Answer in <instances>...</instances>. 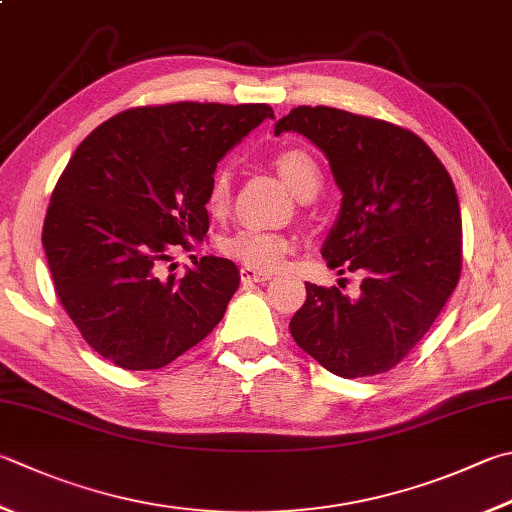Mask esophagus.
<instances>
[{"label":"esophagus","mask_w":512,"mask_h":512,"mask_svg":"<svg viewBox=\"0 0 512 512\" xmlns=\"http://www.w3.org/2000/svg\"><path fill=\"white\" fill-rule=\"evenodd\" d=\"M272 278V274L267 272H258V269L254 267H240V281H243V285H252V283H265Z\"/></svg>","instance_id":"1"}]
</instances>
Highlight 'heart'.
Instances as JSON below:
<instances>
[{
  "mask_svg": "<svg viewBox=\"0 0 512 512\" xmlns=\"http://www.w3.org/2000/svg\"><path fill=\"white\" fill-rule=\"evenodd\" d=\"M274 167L298 198H312L318 187H321V169H318L316 160L312 156H307L305 151L285 149L281 153H276ZM229 200L231 178L227 171H218L216 176L211 178V185L207 191V211L214 216H223L229 207ZM218 247L225 256L240 260V263L247 267L272 272V269H278L287 263V256L292 254L294 249V238L274 229L245 225L231 231L225 238H220Z\"/></svg>",
  "mask_w": 512,
  "mask_h": 512,
  "instance_id": "obj_1",
  "label": "heart"
}]
</instances>
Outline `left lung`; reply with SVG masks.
<instances>
[{"label":"left lung","instance_id":"left-lung-1","mask_svg":"<svg viewBox=\"0 0 512 512\" xmlns=\"http://www.w3.org/2000/svg\"><path fill=\"white\" fill-rule=\"evenodd\" d=\"M296 131L321 149L343 191L323 245L332 269L354 272V294L305 283L289 321L301 350L343 379L392 370L412 352L455 292L461 214L455 185L417 133L332 106H296L276 136Z\"/></svg>","mask_w":512,"mask_h":512}]
</instances>
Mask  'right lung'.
Returning <instances> with one entry per match:
<instances>
[{"label":"right lung","instance_id":"right-lung-1","mask_svg":"<svg viewBox=\"0 0 512 512\" xmlns=\"http://www.w3.org/2000/svg\"><path fill=\"white\" fill-rule=\"evenodd\" d=\"M265 118H274L269 104L136 106L75 149L42 243L57 298L106 361L165 368L223 321L240 285L231 260L202 256L182 278L162 269L207 234L218 160Z\"/></svg>","mask_w":512,"mask_h":512}]
</instances>
